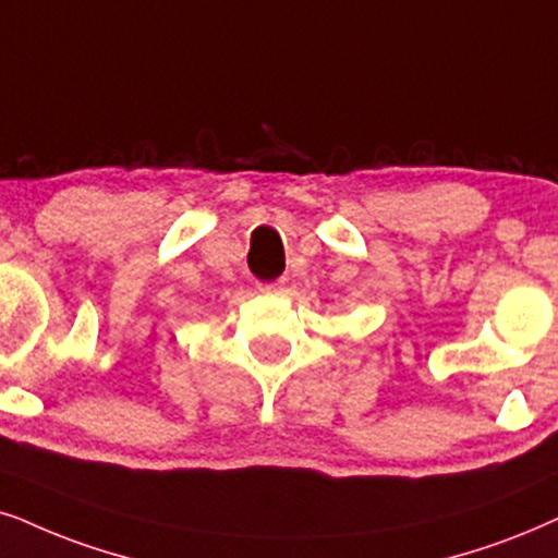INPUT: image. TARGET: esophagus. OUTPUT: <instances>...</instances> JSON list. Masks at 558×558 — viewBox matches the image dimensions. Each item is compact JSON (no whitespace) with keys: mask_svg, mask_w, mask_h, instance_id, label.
<instances>
[{"mask_svg":"<svg viewBox=\"0 0 558 558\" xmlns=\"http://www.w3.org/2000/svg\"><path fill=\"white\" fill-rule=\"evenodd\" d=\"M286 288V280H272V283H259V293H280Z\"/></svg>","mask_w":558,"mask_h":558,"instance_id":"obj_1","label":"esophagus"}]
</instances>
